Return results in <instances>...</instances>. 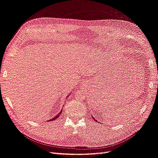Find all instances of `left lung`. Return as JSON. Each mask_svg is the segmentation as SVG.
<instances>
[{
  "instance_id": "obj_1",
  "label": "left lung",
  "mask_w": 158,
  "mask_h": 158,
  "mask_svg": "<svg viewBox=\"0 0 158 158\" xmlns=\"http://www.w3.org/2000/svg\"><path fill=\"white\" fill-rule=\"evenodd\" d=\"M92 118H93V117H92ZM93 119H94V118H93ZM94 120H95V119H94Z\"/></svg>"
}]
</instances>
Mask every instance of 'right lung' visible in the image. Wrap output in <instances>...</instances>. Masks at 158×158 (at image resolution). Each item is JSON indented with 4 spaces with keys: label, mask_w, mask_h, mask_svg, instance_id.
I'll return each mask as SVG.
<instances>
[{
    "label": "right lung",
    "mask_w": 158,
    "mask_h": 158,
    "mask_svg": "<svg viewBox=\"0 0 158 158\" xmlns=\"http://www.w3.org/2000/svg\"><path fill=\"white\" fill-rule=\"evenodd\" d=\"M62 113V110H61V111L59 113V114H57L56 116H55V117L54 118H51V120H49V121H52V120H55V119H56L58 117V116H59L60 115V114Z\"/></svg>",
    "instance_id": "1"
}]
</instances>
